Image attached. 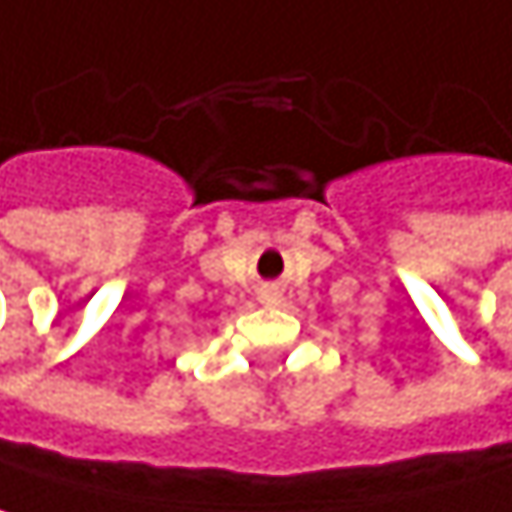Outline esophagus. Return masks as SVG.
Returning <instances> with one entry per match:
<instances>
[{
    "instance_id": "esophagus-1",
    "label": "esophagus",
    "mask_w": 512,
    "mask_h": 512,
    "mask_svg": "<svg viewBox=\"0 0 512 512\" xmlns=\"http://www.w3.org/2000/svg\"><path fill=\"white\" fill-rule=\"evenodd\" d=\"M261 300H264V303H276V300H279V291H276V288H264V291H261Z\"/></svg>"
}]
</instances>
